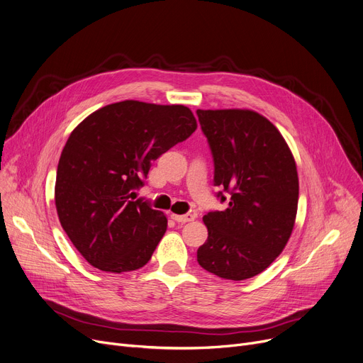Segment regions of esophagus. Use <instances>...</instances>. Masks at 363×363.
Returning a JSON list of instances; mask_svg holds the SVG:
<instances>
[{
    "mask_svg": "<svg viewBox=\"0 0 363 363\" xmlns=\"http://www.w3.org/2000/svg\"><path fill=\"white\" fill-rule=\"evenodd\" d=\"M172 219L179 222V223H186V222L194 220V215H191V213H186V215H172Z\"/></svg>",
    "mask_w": 363,
    "mask_h": 363,
    "instance_id": "obj_1",
    "label": "esophagus"
}]
</instances>
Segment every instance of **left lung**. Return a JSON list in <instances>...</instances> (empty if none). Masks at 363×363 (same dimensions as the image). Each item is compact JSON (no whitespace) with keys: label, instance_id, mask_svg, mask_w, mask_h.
<instances>
[{"label":"left lung","instance_id":"left-lung-1","mask_svg":"<svg viewBox=\"0 0 363 363\" xmlns=\"http://www.w3.org/2000/svg\"><path fill=\"white\" fill-rule=\"evenodd\" d=\"M212 151L216 193L225 211L203 220L207 241L199 247L203 269L242 281L263 272L287 244L297 213L298 178L279 130L252 110H197Z\"/></svg>","mask_w":363,"mask_h":363}]
</instances>
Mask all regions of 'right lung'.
<instances>
[{"mask_svg":"<svg viewBox=\"0 0 363 363\" xmlns=\"http://www.w3.org/2000/svg\"><path fill=\"white\" fill-rule=\"evenodd\" d=\"M185 106L126 100L108 104L73 129L55 178V207L65 233L85 260L106 272L143 268L167 219L135 200L151 162L196 130Z\"/></svg>","mask_w":363,"mask_h":363,"instance_id":"1","label":"right lung"}]
</instances>
